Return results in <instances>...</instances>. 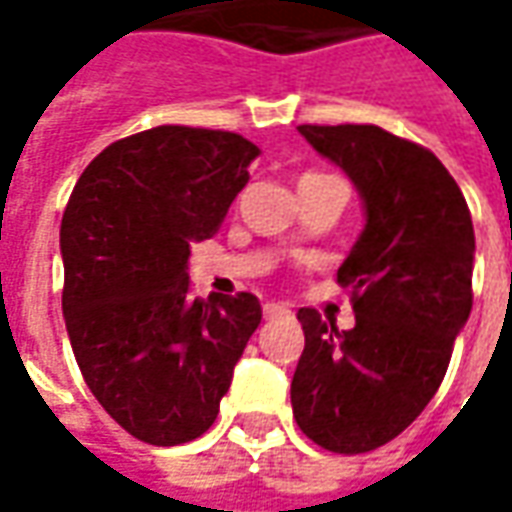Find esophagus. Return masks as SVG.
Instances as JSON below:
<instances>
[{"instance_id":"obj_1","label":"esophagus","mask_w":512,"mask_h":512,"mask_svg":"<svg viewBox=\"0 0 512 512\" xmlns=\"http://www.w3.org/2000/svg\"><path fill=\"white\" fill-rule=\"evenodd\" d=\"M279 316H290V307L282 305V302H267L265 319H279Z\"/></svg>"}]
</instances>
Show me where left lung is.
<instances>
[{"instance_id":"8db88e82","label":"left lung","mask_w":512,"mask_h":512,"mask_svg":"<svg viewBox=\"0 0 512 512\" xmlns=\"http://www.w3.org/2000/svg\"><path fill=\"white\" fill-rule=\"evenodd\" d=\"M299 133L359 190L364 227L336 273L356 325L299 310L290 404L307 439L353 456L396 439L436 396L473 307L476 236L456 179L422 145L376 125Z\"/></svg>"}]
</instances>
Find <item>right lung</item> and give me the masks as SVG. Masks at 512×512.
<instances>
[{"label": "right lung", "mask_w": 512, "mask_h": 512, "mask_svg": "<svg viewBox=\"0 0 512 512\" xmlns=\"http://www.w3.org/2000/svg\"><path fill=\"white\" fill-rule=\"evenodd\" d=\"M256 156L239 133L162 125L102 150L70 193V347L96 402L139 442L199 439L262 322L253 293H187L190 245L222 227Z\"/></svg>", "instance_id": "obj_1"}]
</instances>
